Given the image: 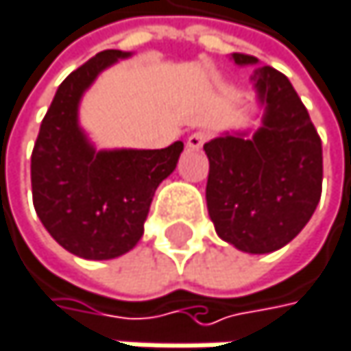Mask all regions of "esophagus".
Wrapping results in <instances>:
<instances>
[{
  "mask_svg": "<svg viewBox=\"0 0 351 351\" xmlns=\"http://www.w3.org/2000/svg\"><path fill=\"white\" fill-rule=\"evenodd\" d=\"M206 141H208V133H204V131H195V133H191V135H189V139H187V147H189L191 152H195V149H202Z\"/></svg>",
  "mask_w": 351,
  "mask_h": 351,
  "instance_id": "1",
  "label": "esophagus"
}]
</instances>
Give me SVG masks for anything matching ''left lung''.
Segmentation results:
<instances>
[{
  "label": "left lung",
  "mask_w": 351,
  "mask_h": 351,
  "mask_svg": "<svg viewBox=\"0 0 351 351\" xmlns=\"http://www.w3.org/2000/svg\"><path fill=\"white\" fill-rule=\"evenodd\" d=\"M230 59L259 65L232 53ZM261 125L224 131L204 149L210 160L208 212L222 241L243 253L265 255L286 247L313 218L321 199V137L290 80L263 65L251 75Z\"/></svg>",
  "instance_id": "1"
}]
</instances>
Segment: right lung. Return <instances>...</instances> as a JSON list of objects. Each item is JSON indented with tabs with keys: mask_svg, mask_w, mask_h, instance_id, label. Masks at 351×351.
<instances>
[{
	"mask_svg": "<svg viewBox=\"0 0 351 351\" xmlns=\"http://www.w3.org/2000/svg\"><path fill=\"white\" fill-rule=\"evenodd\" d=\"M127 57L102 51L61 82L30 160L36 216L65 251L90 261L121 257L139 243L152 197L183 152V141L162 149H98L82 129V96Z\"/></svg>",
	"mask_w": 351,
	"mask_h": 351,
	"instance_id": "1",
	"label": "right lung"
}]
</instances>
